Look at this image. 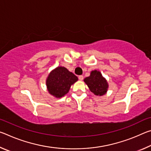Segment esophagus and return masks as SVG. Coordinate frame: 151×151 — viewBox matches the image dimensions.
<instances>
[{
    "label": "esophagus",
    "instance_id": "obj_1",
    "mask_svg": "<svg viewBox=\"0 0 151 151\" xmlns=\"http://www.w3.org/2000/svg\"><path fill=\"white\" fill-rule=\"evenodd\" d=\"M78 79L80 81H83V79H84V76H83V75H80V76H78Z\"/></svg>",
    "mask_w": 151,
    "mask_h": 151
}]
</instances>
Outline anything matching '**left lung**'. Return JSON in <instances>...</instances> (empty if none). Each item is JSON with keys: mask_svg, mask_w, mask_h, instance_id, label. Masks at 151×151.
Segmentation results:
<instances>
[{"mask_svg": "<svg viewBox=\"0 0 151 151\" xmlns=\"http://www.w3.org/2000/svg\"><path fill=\"white\" fill-rule=\"evenodd\" d=\"M84 81L88 85L90 91L96 95L102 96L107 91L108 83L99 71H92L91 75L85 78Z\"/></svg>", "mask_w": 151, "mask_h": 151, "instance_id": "1", "label": "left lung"}]
</instances>
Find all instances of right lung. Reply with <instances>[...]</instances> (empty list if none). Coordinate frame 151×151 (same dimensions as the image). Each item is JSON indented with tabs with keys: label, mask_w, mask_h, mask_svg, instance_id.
<instances>
[{
	"label": "right lung",
	"mask_w": 151,
	"mask_h": 151,
	"mask_svg": "<svg viewBox=\"0 0 151 151\" xmlns=\"http://www.w3.org/2000/svg\"><path fill=\"white\" fill-rule=\"evenodd\" d=\"M78 77L66 68L59 66L48 75L47 86L49 93L57 98H60L68 93L70 86L77 81Z\"/></svg>",
	"instance_id": "1"
}]
</instances>
